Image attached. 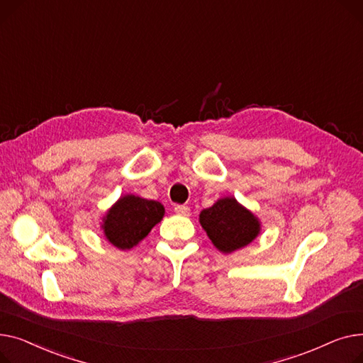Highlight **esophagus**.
Segmentation results:
<instances>
[{
	"label": "esophagus",
	"instance_id": "34e87169",
	"mask_svg": "<svg viewBox=\"0 0 363 363\" xmlns=\"http://www.w3.org/2000/svg\"><path fill=\"white\" fill-rule=\"evenodd\" d=\"M174 212H176L177 216L189 217V216H190V208L186 206V205H176V206H174Z\"/></svg>",
	"mask_w": 363,
	"mask_h": 363
}]
</instances>
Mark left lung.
<instances>
[{
  "label": "left lung",
  "mask_w": 363,
  "mask_h": 363,
  "mask_svg": "<svg viewBox=\"0 0 363 363\" xmlns=\"http://www.w3.org/2000/svg\"><path fill=\"white\" fill-rule=\"evenodd\" d=\"M199 223L220 252L228 255L250 245L261 233V221L234 196L220 198L201 211Z\"/></svg>",
  "instance_id": "obj_1"
}]
</instances>
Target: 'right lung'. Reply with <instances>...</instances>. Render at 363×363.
<instances>
[{
  "label": "right lung",
  "instance_id": "1",
  "mask_svg": "<svg viewBox=\"0 0 363 363\" xmlns=\"http://www.w3.org/2000/svg\"><path fill=\"white\" fill-rule=\"evenodd\" d=\"M165 208L158 201H149L138 195H123L102 217L104 238L120 250H129L139 245L162 220Z\"/></svg>",
  "mask_w": 363,
  "mask_h": 363
}]
</instances>
